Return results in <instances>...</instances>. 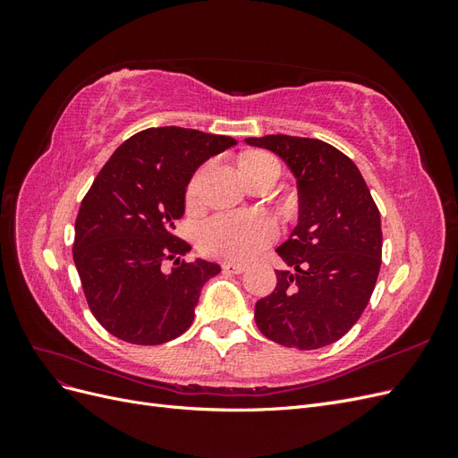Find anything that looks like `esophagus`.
<instances>
[{"label": "esophagus", "mask_w": 458, "mask_h": 458, "mask_svg": "<svg viewBox=\"0 0 458 458\" xmlns=\"http://www.w3.org/2000/svg\"><path fill=\"white\" fill-rule=\"evenodd\" d=\"M221 267H224L229 273H242L246 269L244 263H237V261H225Z\"/></svg>", "instance_id": "obj_1"}]
</instances>
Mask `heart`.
<instances>
[{
  "mask_svg": "<svg viewBox=\"0 0 458 458\" xmlns=\"http://www.w3.org/2000/svg\"><path fill=\"white\" fill-rule=\"evenodd\" d=\"M273 160V157L254 152L248 155L242 164H258ZM199 179L195 177L187 189L189 202L197 199ZM279 237V224L266 212H225L212 216L199 227V248L200 252L229 261H248L263 248H267Z\"/></svg>",
  "mask_w": 458,
  "mask_h": 458,
  "instance_id": "1",
  "label": "heart"
}]
</instances>
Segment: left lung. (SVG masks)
<instances>
[{
    "label": "left lung",
    "instance_id": "8db88e82",
    "mask_svg": "<svg viewBox=\"0 0 458 458\" xmlns=\"http://www.w3.org/2000/svg\"><path fill=\"white\" fill-rule=\"evenodd\" d=\"M281 157L298 183L300 216L276 254L294 271L256 301L261 335L296 350L340 340L365 311L382 263L380 212L357 165L332 145L293 135L248 137Z\"/></svg>",
    "mask_w": 458,
    "mask_h": 458
}]
</instances>
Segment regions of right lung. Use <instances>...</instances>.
I'll return each mask as SVG.
<instances>
[{"label":"right lung","mask_w":458,"mask_h":458,"mask_svg":"<svg viewBox=\"0 0 458 458\" xmlns=\"http://www.w3.org/2000/svg\"><path fill=\"white\" fill-rule=\"evenodd\" d=\"M233 137L175 126L123 141L95 177L76 217L74 263L88 306L110 335L137 345L170 342L191 327L200 290L217 263H187L191 246L174 234L185 189ZM176 267L163 271V263Z\"/></svg>","instance_id":"obj_1"}]
</instances>
